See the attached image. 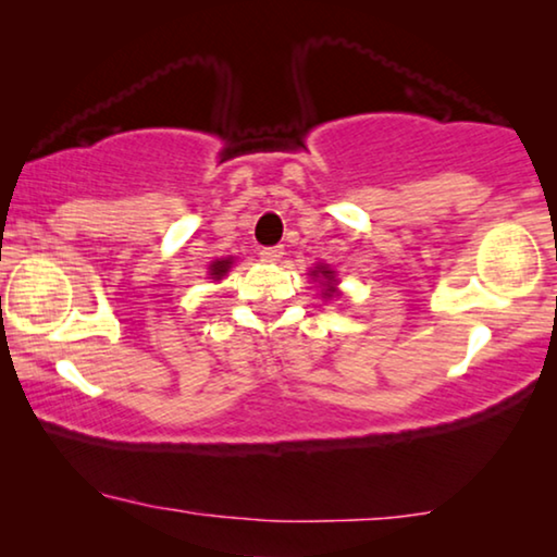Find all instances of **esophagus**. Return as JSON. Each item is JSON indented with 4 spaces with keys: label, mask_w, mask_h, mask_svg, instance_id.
Segmentation results:
<instances>
[{
    "label": "esophagus",
    "mask_w": 557,
    "mask_h": 557,
    "mask_svg": "<svg viewBox=\"0 0 557 557\" xmlns=\"http://www.w3.org/2000/svg\"><path fill=\"white\" fill-rule=\"evenodd\" d=\"M261 261H265V263H276V261H281V258H284V248L281 246H271V248H261Z\"/></svg>",
    "instance_id": "esophagus-1"
}]
</instances>
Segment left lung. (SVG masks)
Returning <instances> with one entry per match:
<instances>
[{"label":"left lung","mask_w":557,"mask_h":557,"mask_svg":"<svg viewBox=\"0 0 557 557\" xmlns=\"http://www.w3.org/2000/svg\"><path fill=\"white\" fill-rule=\"evenodd\" d=\"M311 273H314V276H322L324 278V284L326 286H330V288H326V294L324 296H332L334 294V276H332V271H326V269H319V271H311Z\"/></svg>","instance_id":"8db88e82"}]
</instances>
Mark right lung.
Returning <instances> with one entry per match:
<instances>
[{
  "label": "right lung",
  "mask_w": 557,
  "mask_h": 557,
  "mask_svg": "<svg viewBox=\"0 0 557 557\" xmlns=\"http://www.w3.org/2000/svg\"><path fill=\"white\" fill-rule=\"evenodd\" d=\"M227 269H231V261H215V263L210 265V276L212 278H220Z\"/></svg>",
  "instance_id": "obj_1"
}]
</instances>
